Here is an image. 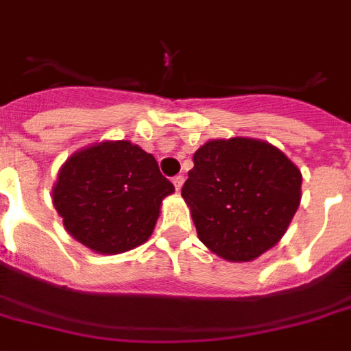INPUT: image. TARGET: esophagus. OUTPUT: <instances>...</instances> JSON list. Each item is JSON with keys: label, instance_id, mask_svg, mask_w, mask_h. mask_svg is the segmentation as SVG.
I'll return each mask as SVG.
<instances>
[{"label": "esophagus", "instance_id": "34e87169", "mask_svg": "<svg viewBox=\"0 0 351 351\" xmlns=\"http://www.w3.org/2000/svg\"><path fill=\"white\" fill-rule=\"evenodd\" d=\"M183 183H185V178H183V176H176V178H173V186H176V191H181Z\"/></svg>", "mask_w": 351, "mask_h": 351}]
</instances>
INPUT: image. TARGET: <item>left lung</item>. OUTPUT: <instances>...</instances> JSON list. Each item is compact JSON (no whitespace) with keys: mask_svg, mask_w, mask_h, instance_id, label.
Returning a JSON list of instances; mask_svg holds the SVG:
<instances>
[{"mask_svg":"<svg viewBox=\"0 0 351 351\" xmlns=\"http://www.w3.org/2000/svg\"><path fill=\"white\" fill-rule=\"evenodd\" d=\"M181 189L200 241L228 262L273 249L301 204V170L258 138L209 140Z\"/></svg>","mask_w":351,"mask_h":351,"instance_id":"obj_1","label":"left lung"}]
</instances>
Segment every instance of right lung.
Masks as SVG:
<instances>
[{
    "mask_svg": "<svg viewBox=\"0 0 351 351\" xmlns=\"http://www.w3.org/2000/svg\"><path fill=\"white\" fill-rule=\"evenodd\" d=\"M172 193L151 153L129 140H104L63 162L52 202L76 241L97 254H121L149 239Z\"/></svg>",
    "mask_w": 351,
    "mask_h": 351,
    "instance_id": "right-lung-1",
    "label": "right lung"
}]
</instances>
